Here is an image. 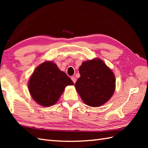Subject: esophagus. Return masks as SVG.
Instances as JSON below:
<instances>
[{
	"label": "esophagus",
	"instance_id": "esophagus-1",
	"mask_svg": "<svg viewBox=\"0 0 148 148\" xmlns=\"http://www.w3.org/2000/svg\"><path fill=\"white\" fill-rule=\"evenodd\" d=\"M71 79L72 80V81H73L74 83L76 82V78L75 77H71Z\"/></svg>",
	"mask_w": 148,
	"mask_h": 148
}]
</instances>
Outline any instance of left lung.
<instances>
[{
    "label": "left lung",
    "instance_id": "left-lung-1",
    "mask_svg": "<svg viewBox=\"0 0 148 148\" xmlns=\"http://www.w3.org/2000/svg\"><path fill=\"white\" fill-rule=\"evenodd\" d=\"M79 71L81 76L74 86L86 105L99 107L111 98L115 90V76L102 60L83 62Z\"/></svg>",
    "mask_w": 148,
    "mask_h": 148
}]
</instances>
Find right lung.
I'll use <instances>...</instances> for the list:
<instances>
[{"mask_svg":"<svg viewBox=\"0 0 148 148\" xmlns=\"http://www.w3.org/2000/svg\"><path fill=\"white\" fill-rule=\"evenodd\" d=\"M74 83L54 62L47 61L37 67L29 81L32 99L40 106L49 107L57 102L68 85Z\"/></svg>","mask_w":148,"mask_h":148,"instance_id":"add662e5","label":"right lung"}]
</instances>
